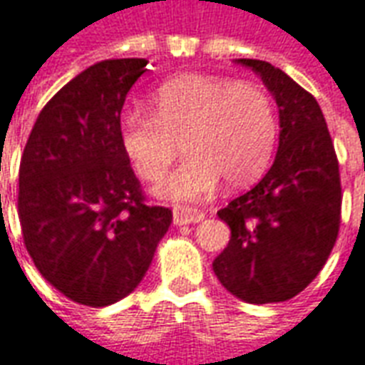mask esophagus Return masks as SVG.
<instances>
[{
  "label": "esophagus",
  "instance_id": "1",
  "mask_svg": "<svg viewBox=\"0 0 365 365\" xmlns=\"http://www.w3.org/2000/svg\"><path fill=\"white\" fill-rule=\"evenodd\" d=\"M205 215L193 209V207H174V225H191V222H201Z\"/></svg>",
  "mask_w": 365,
  "mask_h": 365
}]
</instances>
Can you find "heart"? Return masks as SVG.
Masks as SVG:
<instances>
[{"label":"heart","mask_w":365,"mask_h":365,"mask_svg":"<svg viewBox=\"0 0 365 365\" xmlns=\"http://www.w3.org/2000/svg\"><path fill=\"white\" fill-rule=\"evenodd\" d=\"M152 113H123L120 148L135 174L156 182L178 154L187 156L156 185L168 201L209 195L221 178L240 187L260 178L274 156L277 113L268 91L252 82L207 74H183L160 83Z\"/></svg>","instance_id":"obj_1"}]
</instances>
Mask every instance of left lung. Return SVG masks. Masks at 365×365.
<instances>
[{"mask_svg":"<svg viewBox=\"0 0 365 365\" xmlns=\"http://www.w3.org/2000/svg\"><path fill=\"white\" fill-rule=\"evenodd\" d=\"M238 64L252 68L275 97L279 148L268 174L217 213L230 227V240L213 269L235 297L279 303L305 289L334 248L342 209L338 158L309 91L269 62Z\"/></svg>","mask_w":365,"mask_h":365,"instance_id":"obj_1","label":"left lung"}]
</instances>
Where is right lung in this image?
Wrapping results in <instances>:
<instances>
[{
  "label": "right lung",
  "mask_w": 365,
  "mask_h": 365,
  "mask_svg": "<svg viewBox=\"0 0 365 365\" xmlns=\"http://www.w3.org/2000/svg\"><path fill=\"white\" fill-rule=\"evenodd\" d=\"M148 60L97 62L44 105L19 166L23 242L36 269L80 305L127 297L172 222L120 148V109Z\"/></svg>",
  "instance_id": "obj_1"
}]
</instances>
